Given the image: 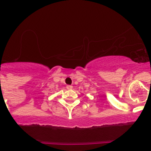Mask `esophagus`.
Returning <instances> with one entry per match:
<instances>
[{"label":"esophagus","instance_id":"1","mask_svg":"<svg viewBox=\"0 0 151 151\" xmlns=\"http://www.w3.org/2000/svg\"><path fill=\"white\" fill-rule=\"evenodd\" d=\"M66 88H67L68 90H71V89L73 88V86L72 85H67V86H66Z\"/></svg>","mask_w":151,"mask_h":151}]
</instances>
